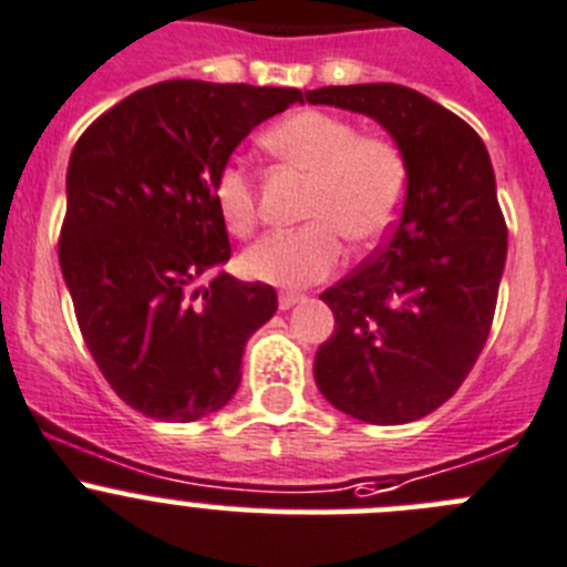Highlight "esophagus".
Segmentation results:
<instances>
[{"label":"esophagus","mask_w":567,"mask_h":567,"mask_svg":"<svg viewBox=\"0 0 567 567\" xmlns=\"http://www.w3.org/2000/svg\"><path fill=\"white\" fill-rule=\"evenodd\" d=\"M301 299H305L301 293H279V310H290L293 305H299Z\"/></svg>","instance_id":"esophagus-1"}]
</instances>
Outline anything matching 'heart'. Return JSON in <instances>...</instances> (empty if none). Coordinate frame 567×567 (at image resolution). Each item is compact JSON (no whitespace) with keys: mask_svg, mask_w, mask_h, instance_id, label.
I'll return each mask as SVG.
<instances>
[{"mask_svg":"<svg viewBox=\"0 0 567 567\" xmlns=\"http://www.w3.org/2000/svg\"><path fill=\"white\" fill-rule=\"evenodd\" d=\"M277 162L308 173L296 229L271 231L243 254V271L277 288H305L338 268L343 238L358 246L389 235L409 189L403 147L383 134L321 109H299L262 134ZM212 200L226 231L240 240L257 229V187L240 162H224L212 178Z\"/></svg>","mask_w":567,"mask_h":567,"instance_id":"heart-1","label":"heart"}]
</instances>
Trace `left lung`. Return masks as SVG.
Listing matches in <instances>:
<instances>
[{"instance_id":"left-lung-1","label":"left lung","mask_w":567,"mask_h":567,"mask_svg":"<svg viewBox=\"0 0 567 567\" xmlns=\"http://www.w3.org/2000/svg\"><path fill=\"white\" fill-rule=\"evenodd\" d=\"M308 103L372 116L409 162L383 246L321 293L336 332L316 352V385L361 422H414L456 394L495 319L506 220L489 153L462 116L409 86H324Z\"/></svg>"}]
</instances>
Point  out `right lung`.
Segmentation results:
<instances>
[{
	"label": "right lung",
	"instance_id": "1",
	"mask_svg": "<svg viewBox=\"0 0 567 567\" xmlns=\"http://www.w3.org/2000/svg\"><path fill=\"white\" fill-rule=\"evenodd\" d=\"M293 103L299 89L162 81L100 114L72 151L63 279L97 369L151 420L224 409L246 341L277 313L271 285L218 271L231 246L212 178L254 125Z\"/></svg>",
	"mask_w": 567,
	"mask_h": 567
}]
</instances>
